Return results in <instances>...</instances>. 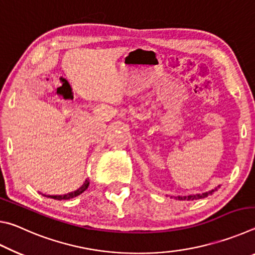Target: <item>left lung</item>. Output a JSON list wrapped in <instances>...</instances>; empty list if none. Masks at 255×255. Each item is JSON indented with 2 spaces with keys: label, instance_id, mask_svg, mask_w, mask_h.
<instances>
[{
  "label": "left lung",
  "instance_id": "1",
  "mask_svg": "<svg viewBox=\"0 0 255 255\" xmlns=\"http://www.w3.org/2000/svg\"><path fill=\"white\" fill-rule=\"evenodd\" d=\"M221 187V185H218V187H216L215 189L210 190V191H207V192H202V193H197V195H189V196H178V197H174V196H169L171 198H175V199H179V200H197V199H202V198H206L210 195H213L215 191H217L218 188Z\"/></svg>",
  "mask_w": 255,
  "mask_h": 255
}]
</instances>
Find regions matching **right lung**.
Listing matches in <instances>:
<instances>
[{
	"label": "right lung",
	"mask_w": 255,
	"mask_h": 255,
	"mask_svg": "<svg viewBox=\"0 0 255 255\" xmlns=\"http://www.w3.org/2000/svg\"><path fill=\"white\" fill-rule=\"evenodd\" d=\"M90 184V181L86 179L85 182L82 184V187H80L77 190H75V191H72V192H68V193H65V195H56V196H50V195H42L45 196L47 198H53V199H56V200H67V199H72V198H75L77 196H80L82 192H84L86 189H88Z\"/></svg>",
	"instance_id": "obj_1"
}]
</instances>
